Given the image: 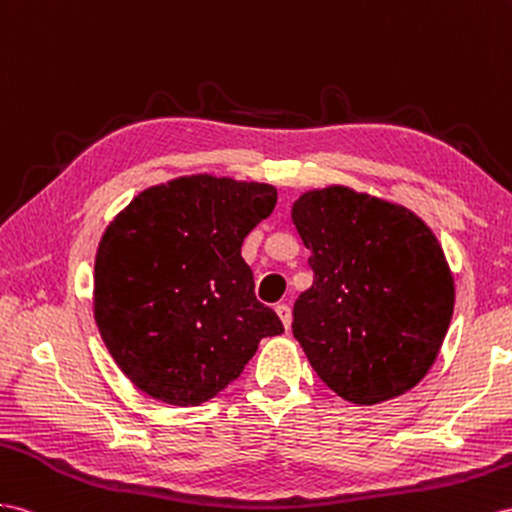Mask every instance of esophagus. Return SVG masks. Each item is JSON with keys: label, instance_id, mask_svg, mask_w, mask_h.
<instances>
[{"label": "esophagus", "instance_id": "1", "mask_svg": "<svg viewBox=\"0 0 512 512\" xmlns=\"http://www.w3.org/2000/svg\"><path fill=\"white\" fill-rule=\"evenodd\" d=\"M274 311H277V316L281 318V322H283L285 329L290 331V326H292V309H290V305L279 303L277 307H274Z\"/></svg>", "mask_w": 512, "mask_h": 512}]
</instances>
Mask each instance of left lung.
I'll return each instance as SVG.
<instances>
[{
	"instance_id": "left-lung-1",
	"label": "left lung",
	"mask_w": 512,
	"mask_h": 512,
	"mask_svg": "<svg viewBox=\"0 0 512 512\" xmlns=\"http://www.w3.org/2000/svg\"><path fill=\"white\" fill-rule=\"evenodd\" d=\"M313 285L292 331L337 396L378 404L413 389L435 363L454 311L443 248L411 209L346 186L292 205Z\"/></svg>"
}]
</instances>
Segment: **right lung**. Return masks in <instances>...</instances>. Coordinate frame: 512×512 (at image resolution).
Wrapping results in <instances>:
<instances>
[{"label": "right lung", "instance_id": "add662e5", "mask_svg": "<svg viewBox=\"0 0 512 512\" xmlns=\"http://www.w3.org/2000/svg\"><path fill=\"white\" fill-rule=\"evenodd\" d=\"M277 205V188L192 175L140 192L103 233L95 322L140 391L196 406L235 381L277 313L255 298L242 242Z\"/></svg>", "mask_w": 512, "mask_h": 512}]
</instances>
